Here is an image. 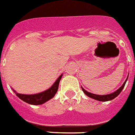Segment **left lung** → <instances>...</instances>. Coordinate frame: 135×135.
I'll use <instances>...</instances> for the list:
<instances>
[{
  "instance_id": "obj_1",
  "label": "left lung",
  "mask_w": 135,
  "mask_h": 135,
  "mask_svg": "<svg viewBox=\"0 0 135 135\" xmlns=\"http://www.w3.org/2000/svg\"><path fill=\"white\" fill-rule=\"evenodd\" d=\"M127 79H128V76H127V78L126 79L125 81L124 82V84H122V86H121L120 88H118V90H116V91H115V92L112 93L110 94H108V95H96V94H93V93L88 92L87 90H85V89L82 88V87H81V88H82V90H83L84 93H85L87 96H88V97L91 98H93V99L96 100H98V101H108V100H111L115 98L120 94V93H121V91L122 90V89H123V88L125 87V84H126V81H127Z\"/></svg>"
}]
</instances>
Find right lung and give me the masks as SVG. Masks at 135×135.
<instances>
[{
    "mask_svg": "<svg viewBox=\"0 0 135 135\" xmlns=\"http://www.w3.org/2000/svg\"><path fill=\"white\" fill-rule=\"evenodd\" d=\"M62 75L63 74L60 75V76L59 77L57 80L54 82V84L51 86V87H50L49 89L43 91V92L40 93L32 94V95H25V94L18 93L14 89H13V90L15 93L16 95L20 99H21L28 104L42 105L51 99L55 95L57 90H58L59 84L61 79L62 77Z\"/></svg>",
    "mask_w": 135,
    "mask_h": 135,
    "instance_id": "obj_1",
    "label": "right lung"
}]
</instances>
